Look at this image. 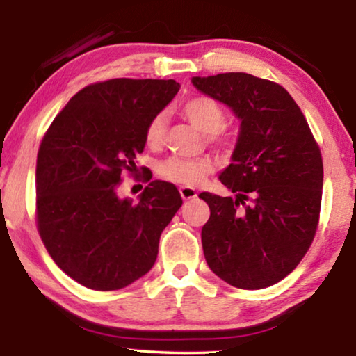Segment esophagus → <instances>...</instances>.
Segmentation results:
<instances>
[{"instance_id": "34e87169", "label": "esophagus", "mask_w": 356, "mask_h": 356, "mask_svg": "<svg viewBox=\"0 0 356 356\" xmlns=\"http://www.w3.org/2000/svg\"><path fill=\"white\" fill-rule=\"evenodd\" d=\"M179 194H181V197L184 199V201H193V199L197 197V193L194 191L193 188H188V186L179 188Z\"/></svg>"}]
</instances>
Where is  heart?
<instances>
[{"label":"heart","mask_w":356,"mask_h":356,"mask_svg":"<svg viewBox=\"0 0 356 356\" xmlns=\"http://www.w3.org/2000/svg\"><path fill=\"white\" fill-rule=\"evenodd\" d=\"M181 113L189 123L199 131L207 134V140L218 147L232 149L236 138L225 129L227 115L220 102L212 97H194L181 106ZM165 139V115L157 113L150 118L144 131L145 145L157 149ZM212 172V162L209 159H179L170 157L159 165L157 173L165 181L183 184V186H197L209 173Z\"/></svg>","instance_id":"1"}]
</instances>
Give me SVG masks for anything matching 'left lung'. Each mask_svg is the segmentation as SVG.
Returning <instances> with one entry per match:
<instances>
[{"label":"left lung","mask_w":356,"mask_h":356,"mask_svg":"<svg viewBox=\"0 0 356 356\" xmlns=\"http://www.w3.org/2000/svg\"><path fill=\"white\" fill-rule=\"evenodd\" d=\"M193 84L241 120L233 162L220 175L235 197L199 194L211 209L204 256L227 284L266 289L285 279L314 240L324 177L319 145L277 82L225 72L193 77Z\"/></svg>","instance_id":"1"}]
</instances>
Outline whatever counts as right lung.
<instances>
[{"mask_svg": "<svg viewBox=\"0 0 356 356\" xmlns=\"http://www.w3.org/2000/svg\"><path fill=\"white\" fill-rule=\"evenodd\" d=\"M178 89L173 79L89 84L43 136L35 170L37 230L56 266L87 289L120 290L147 274L163 228L181 207L178 189L165 181L149 183L138 204L118 197L123 175L138 170L145 126Z\"/></svg>", "mask_w": 356, "mask_h": 356, "instance_id": "obj_1", "label": "right lung"}]
</instances>
